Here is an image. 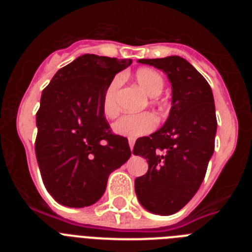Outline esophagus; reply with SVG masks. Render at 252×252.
<instances>
[{"mask_svg": "<svg viewBox=\"0 0 252 252\" xmlns=\"http://www.w3.org/2000/svg\"><path fill=\"white\" fill-rule=\"evenodd\" d=\"M133 144H135V140L128 139V145H130V149H131V150H132V148H133Z\"/></svg>", "mask_w": 252, "mask_h": 252, "instance_id": "34e87169", "label": "esophagus"}]
</instances>
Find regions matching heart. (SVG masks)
<instances>
[{
	"label": "heart",
	"instance_id": "b5f03b06",
	"mask_svg": "<svg viewBox=\"0 0 252 252\" xmlns=\"http://www.w3.org/2000/svg\"><path fill=\"white\" fill-rule=\"evenodd\" d=\"M135 79L142 91L153 98L154 103H157V95L161 93L164 88V78L159 72L151 68H141L135 73ZM120 78H113L110 84L107 86L102 101V111L108 119H113L117 112V103H116V93L119 90ZM157 126V119L150 112L136 113V115H124L121 119L113 124V131L121 136L139 137L142 135L151 132Z\"/></svg>",
	"mask_w": 252,
	"mask_h": 252
}]
</instances>
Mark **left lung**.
Listing matches in <instances>:
<instances>
[{
  "label": "left lung",
  "mask_w": 252,
  "mask_h": 252,
  "mask_svg": "<svg viewBox=\"0 0 252 252\" xmlns=\"http://www.w3.org/2000/svg\"><path fill=\"white\" fill-rule=\"evenodd\" d=\"M168 75L171 108L164 126L140 137L132 153L149 170L135 179L139 202L149 212L169 216L183 208L201 187L215 150L217 119L208 82L183 58L140 59Z\"/></svg>",
  "instance_id": "left-lung-1"
}]
</instances>
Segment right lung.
<instances>
[{
  "mask_svg": "<svg viewBox=\"0 0 252 252\" xmlns=\"http://www.w3.org/2000/svg\"><path fill=\"white\" fill-rule=\"evenodd\" d=\"M131 59L84 54L59 69L36 113L37 164L46 190L66 207L91 206L131 157L126 137L111 132L102 111L107 86Z\"/></svg>",
  "mask_w": 252,
  "mask_h": 252,
  "instance_id": "obj_1",
  "label": "right lung"
}]
</instances>
